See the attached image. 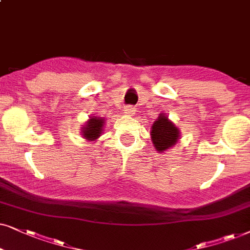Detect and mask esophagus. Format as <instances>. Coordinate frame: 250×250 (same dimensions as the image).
I'll list each match as a JSON object with an SVG mask.
<instances>
[{"label":"esophagus","mask_w":250,"mask_h":250,"mask_svg":"<svg viewBox=\"0 0 250 250\" xmlns=\"http://www.w3.org/2000/svg\"><path fill=\"white\" fill-rule=\"evenodd\" d=\"M135 107H132V106H125V114L127 115H134L135 114Z\"/></svg>","instance_id":"obj_1"}]
</instances>
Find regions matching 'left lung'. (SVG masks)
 Returning a JSON list of instances; mask_svg holds the SVG:
<instances>
[{
  "label": "left lung",
  "instance_id": "8db88e82",
  "mask_svg": "<svg viewBox=\"0 0 250 250\" xmlns=\"http://www.w3.org/2000/svg\"><path fill=\"white\" fill-rule=\"evenodd\" d=\"M151 135L155 148L159 152H164L165 149H168L177 143L179 130L175 125H172V122L169 121L168 118L160 115L159 119L153 123Z\"/></svg>",
  "mask_w": 250,
  "mask_h": 250
}]
</instances>
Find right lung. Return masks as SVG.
Listing matches in <instances>:
<instances>
[{
  "label": "right lung",
  "instance_id": "obj_1",
  "mask_svg": "<svg viewBox=\"0 0 250 250\" xmlns=\"http://www.w3.org/2000/svg\"><path fill=\"white\" fill-rule=\"evenodd\" d=\"M104 125V120L99 118H91L83 128L82 134L88 141H95L101 136Z\"/></svg>",
  "mask_w": 250,
  "mask_h": 250
}]
</instances>
